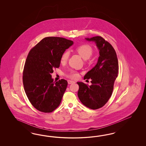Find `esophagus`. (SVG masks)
I'll list each match as a JSON object with an SVG mask.
<instances>
[{
  "label": "esophagus",
  "instance_id": "esophagus-1",
  "mask_svg": "<svg viewBox=\"0 0 146 146\" xmlns=\"http://www.w3.org/2000/svg\"><path fill=\"white\" fill-rule=\"evenodd\" d=\"M67 81H68V84H72L75 82L74 81H72V80H68Z\"/></svg>",
  "mask_w": 146,
  "mask_h": 146
}]
</instances>
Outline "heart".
Here are the masks:
<instances>
[{"mask_svg": "<svg viewBox=\"0 0 146 146\" xmlns=\"http://www.w3.org/2000/svg\"><path fill=\"white\" fill-rule=\"evenodd\" d=\"M75 50L84 59H88L93 54V49L88 44L80 45L76 48ZM70 53L68 50H65L64 51L60 56V62L62 64H65L67 62L70 57ZM66 75L69 78L74 79L79 76V73L77 71L74 70H71Z\"/></svg>", "mask_w": 146, "mask_h": 146, "instance_id": "b5f03b06", "label": "heart"}]
</instances>
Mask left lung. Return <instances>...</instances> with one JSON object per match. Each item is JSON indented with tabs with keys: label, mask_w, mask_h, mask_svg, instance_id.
<instances>
[{
	"label": "left lung",
	"mask_w": 146,
	"mask_h": 146,
	"mask_svg": "<svg viewBox=\"0 0 146 146\" xmlns=\"http://www.w3.org/2000/svg\"><path fill=\"white\" fill-rule=\"evenodd\" d=\"M86 39L96 43L100 56L95 66L84 75V79H91L92 84L78 82V96L84 106L96 110L104 106L111 96L119 65L115 49L109 42L98 36Z\"/></svg>",
	"instance_id": "8db88e82"
}]
</instances>
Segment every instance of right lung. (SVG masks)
<instances>
[{"label": "right lung", "mask_w": 146, "mask_h": 146, "mask_svg": "<svg viewBox=\"0 0 146 146\" xmlns=\"http://www.w3.org/2000/svg\"><path fill=\"white\" fill-rule=\"evenodd\" d=\"M73 42L59 37H47L30 50L23 71V84L32 106L37 110L50 113L57 109L62 101L67 81L53 82L51 73L60 64L62 53Z\"/></svg>", "instance_id": "right-lung-1"}]
</instances>
